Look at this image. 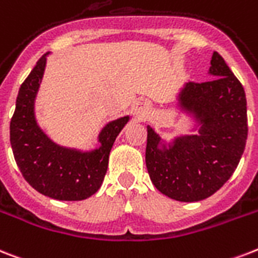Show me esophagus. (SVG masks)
Returning <instances> with one entry per match:
<instances>
[{"instance_id":"34e87169","label":"esophagus","mask_w":258,"mask_h":258,"mask_svg":"<svg viewBox=\"0 0 258 258\" xmlns=\"http://www.w3.org/2000/svg\"><path fill=\"white\" fill-rule=\"evenodd\" d=\"M134 114L138 119H144L148 115V104L147 102H144L143 99L136 100V103L134 104Z\"/></svg>"}]
</instances>
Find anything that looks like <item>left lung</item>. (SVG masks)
Returning <instances> with one entry per match:
<instances>
[{"mask_svg": "<svg viewBox=\"0 0 258 258\" xmlns=\"http://www.w3.org/2000/svg\"><path fill=\"white\" fill-rule=\"evenodd\" d=\"M209 81L188 82L176 107L194 120V135L162 139L147 125L146 165L156 189L177 202L212 196L237 168L248 136L246 98L242 85L215 51Z\"/></svg>", "mask_w": 258, "mask_h": 258, "instance_id": "left-lung-1", "label": "left lung"}]
</instances>
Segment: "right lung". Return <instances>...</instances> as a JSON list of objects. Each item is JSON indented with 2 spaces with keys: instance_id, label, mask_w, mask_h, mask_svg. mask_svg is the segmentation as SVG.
Masks as SVG:
<instances>
[{
  "instance_id": "obj_1",
  "label": "right lung",
  "mask_w": 258,
  "mask_h": 258,
  "mask_svg": "<svg viewBox=\"0 0 258 258\" xmlns=\"http://www.w3.org/2000/svg\"><path fill=\"white\" fill-rule=\"evenodd\" d=\"M49 54L39 58L21 85L10 120V144L22 176L35 190L55 200L78 202L93 196L103 183L112 144L130 115L104 125L98 135L99 147L94 150L81 151L53 142L39 127L34 110Z\"/></svg>"
}]
</instances>
